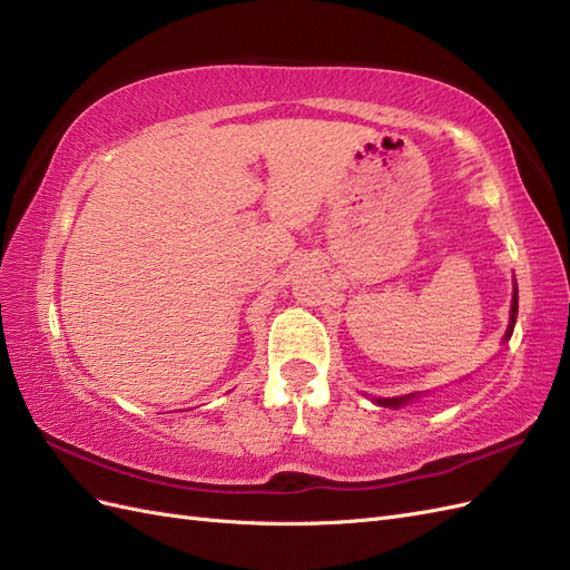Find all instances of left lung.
Returning a JSON list of instances; mask_svg holds the SVG:
<instances>
[{
	"label": "left lung",
	"instance_id": "left-lung-1",
	"mask_svg": "<svg viewBox=\"0 0 570 570\" xmlns=\"http://www.w3.org/2000/svg\"><path fill=\"white\" fill-rule=\"evenodd\" d=\"M515 316H519V289L513 287V299H511V321H509V327H507V335H504V342L511 337L513 333V325H515ZM413 400V394H404V396H390V400H375V404L381 406H390V409H400L404 406L406 402Z\"/></svg>",
	"mask_w": 570,
	"mask_h": 570
}]
</instances>
